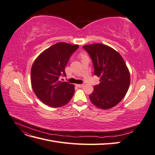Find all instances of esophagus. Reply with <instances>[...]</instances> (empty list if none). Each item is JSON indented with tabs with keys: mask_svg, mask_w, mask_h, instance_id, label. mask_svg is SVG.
Returning a JSON list of instances; mask_svg holds the SVG:
<instances>
[{
	"mask_svg": "<svg viewBox=\"0 0 155 155\" xmlns=\"http://www.w3.org/2000/svg\"><path fill=\"white\" fill-rule=\"evenodd\" d=\"M77 86L79 88H82L84 87V84H79V85H77Z\"/></svg>",
	"mask_w": 155,
	"mask_h": 155,
	"instance_id": "34e87169",
	"label": "esophagus"
}]
</instances>
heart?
<instances>
[{
    "label": "heart",
    "mask_w": 155,
    "mask_h": 155,
    "mask_svg": "<svg viewBox=\"0 0 155 155\" xmlns=\"http://www.w3.org/2000/svg\"><path fill=\"white\" fill-rule=\"evenodd\" d=\"M82 55H83V54H82Z\"/></svg>",
    "instance_id": "obj_1"
}]
</instances>
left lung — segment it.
I'll use <instances>...</instances> for the list:
<instances>
[{
    "mask_svg": "<svg viewBox=\"0 0 155 155\" xmlns=\"http://www.w3.org/2000/svg\"><path fill=\"white\" fill-rule=\"evenodd\" d=\"M92 59L94 74L100 77L99 85L89 97L92 104L101 109L116 106L123 99L130 85V74L124 59L109 46L93 44L83 46Z\"/></svg>",
    "mask_w": 155,
    "mask_h": 155,
    "instance_id": "left-lung-1",
    "label": "left lung"
}]
</instances>
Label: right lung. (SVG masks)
<instances>
[{
    "label": "right lung",
    "instance_id": "right-lung-1",
    "mask_svg": "<svg viewBox=\"0 0 155 155\" xmlns=\"http://www.w3.org/2000/svg\"><path fill=\"white\" fill-rule=\"evenodd\" d=\"M78 47V45L59 43L44 51L35 60L31 70V86L37 97L45 105L60 107L71 100L74 85L61 81L60 78L66 77L65 67Z\"/></svg>",
    "mask_w": 155,
    "mask_h": 155
}]
</instances>
